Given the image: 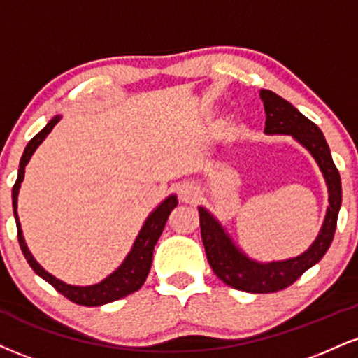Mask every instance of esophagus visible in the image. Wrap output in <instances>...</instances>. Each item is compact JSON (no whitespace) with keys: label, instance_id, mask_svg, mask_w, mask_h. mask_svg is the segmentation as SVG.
Segmentation results:
<instances>
[{"label":"esophagus","instance_id":"1","mask_svg":"<svg viewBox=\"0 0 358 358\" xmlns=\"http://www.w3.org/2000/svg\"><path fill=\"white\" fill-rule=\"evenodd\" d=\"M178 196L185 203H193L198 198V188L192 183H182L178 188Z\"/></svg>","mask_w":358,"mask_h":358}]
</instances>
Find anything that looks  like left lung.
<instances>
[{"instance_id": "obj_1", "label": "left lung", "mask_w": 358, "mask_h": 358, "mask_svg": "<svg viewBox=\"0 0 358 358\" xmlns=\"http://www.w3.org/2000/svg\"><path fill=\"white\" fill-rule=\"evenodd\" d=\"M266 115V135H288L299 141L320 168L324 175L329 206L320 231L313 243L300 255L287 260L258 262L248 257L234 242L227 228L205 206H198L200 213L201 240H203L206 258L212 270L222 282L236 290L248 294H272L290 287L295 280L320 262L334 240L340 205H342V183L324 133L307 116L300 113L292 103L283 100L270 90H260Z\"/></svg>"}]
</instances>
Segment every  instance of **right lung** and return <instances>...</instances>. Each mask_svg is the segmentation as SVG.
<instances>
[{"label":"right lung","mask_w":358,"mask_h":358,"mask_svg":"<svg viewBox=\"0 0 358 358\" xmlns=\"http://www.w3.org/2000/svg\"><path fill=\"white\" fill-rule=\"evenodd\" d=\"M59 120H62V116L56 115L36 136H33L31 140H29V143L23 152V157H21L20 160L18 178H16V183L15 187H13L11 193L13 213H15L16 227H18V242L24 258H27L29 266H31L38 277L46 280L50 285H53L59 294L66 296L68 300H71L73 303L85 305V307H100V305L123 299V296L133 294V292H136L138 288L143 285L153 262L155 245H157L158 238H160L171 210L178 205V200H176L175 193H171V195H168L165 200L146 217V220L143 222V225H141L140 231H138L135 242H133L128 255L124 257V260L120 264L118 268L113 270V272H111L106 278H103L101 282L94 283V285H70V283L63 282V280L56 278L55 275L46 272V270L34 260L33 253L29 252L28 245L24 242L23 230H21V223L18 218V195L21 183H23L24 180V168H27L29 160H31L33 153L36 152L38 146H40L43 143V140L50 135V131L53 130L55 124L58 123Z\"/></svg>","instance_id":"obj_1"}]
</instances>
